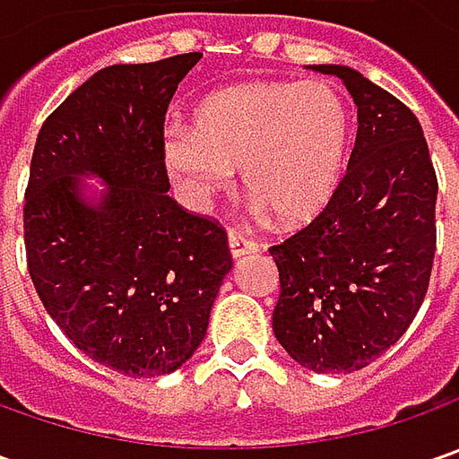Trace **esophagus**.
Instances as JSON below:
<instances>
[{"label": "esophagus", "instance_id": "34e87169", "mask_svg": "<svg viewBox=\"0 0 459 459\" xmlns=\"http://www.w3.org/2000/svg\"><path fill=\"white\" fill-rule=\"evenodd\" d=\"M230 253L232 257H242L247 253H257V242L250 239L247 235H242L238 230H230Z\"/></svg>", "mask_w": 459, "mask_h": 459}]
</instances>
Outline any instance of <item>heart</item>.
Listing matches in <instances>:
<instances>
[{
  "instance_id": "b5f03b06",
  "label": "heart",
  "mask_w": 459,
  "mask_h": 459,
  "mask_svg": "<svg viewBox=\"0 0 459 459\" xmlns=\"http://www.w3.org/2000/svg\"><path fill=\"white\" fill-rule=\"evenodd\" d=\"M350 115L326 81H255L196 104L194 127L160 134V160L194 206L209 204L242 168L255 206L286 224L314 217L340 184Z\"/></svg>"
}]
</instances>
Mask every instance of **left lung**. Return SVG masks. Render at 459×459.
Segmentation results:
<instances>
[{
  "instance_id": "obj_1",
  "label": "left lung",
  "mask_w": 459,
  "mask_h": 459,
  "mask_svg": "<svg viewBox=\"0 0 459 459\" xmlns=\"http://www.w3.org/2000/svg\"><path fill=\"white\" fill-rule=\"evenodd\" d=\"M308 68L342 79L358 137L322 214L271 247L281 275L273 334L314 373H352L398 342L427 296L437 173L403 101L355 68Z\"/></svg>"
}]
</instances>
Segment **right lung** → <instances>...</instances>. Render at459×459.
<instances>
[{"instance_id": "obj_1", "label": "right lung", "mask_w": 459, "mask_h": 459, "mask_svg": "<svg viewBox=\"0 0 459 459\" xmlns=\"http://www.w3.org/2000/svg\"><path fill=\"white\" fill-rule=\"evenodd\" d=\"M199 58L97 71L45 119L30 163L35 291L83 355L133 378L173 373L196 352L232 271L224 230L168 196L160 160L168 104Z\"/></svg>"}]
</instances>
